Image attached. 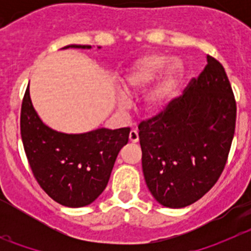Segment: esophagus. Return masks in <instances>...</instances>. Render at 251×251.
I'll use <instances>...</instances> for the list:
<instances>
[{"label": "esophagus", "instance_id": "34e87169", "mask_svg": "<svg viewBox=\"0 0 251 251\" xmlns=\"http://www.w3.org/2000/svg\"><path fill=\"white\" fill-rule=\"evenodd\" d=\"M129 141L132 142V143H137V142L139 141L138 132H137L136 129L130 130V133H129Z\"/></svg>", "mask_w": 251, "mask_h": 251}]
</instances>
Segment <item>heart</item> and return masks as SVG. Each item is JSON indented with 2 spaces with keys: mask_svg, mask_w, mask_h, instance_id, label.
Listing matches in <instances>:
<instances>
[{
  "mask_svg": "<svg viewBox=\"0 0 251 251\" xmlns=\"http://www.w3.org/2000/svg\"><path fill=\"white\" fill-rule=\"evenodd\" d=\"M165 75L158 85L148 95V105L152 109H162L174 97L183 75V64L165 55H148L137 60L124 79V88L128 92H137L156 80L165 69Z\"/></svg>",
  "mask_w": 251,
  "mask_h": 251,
  "instance_id": "1",
  "label": "heart"
}]
</instances>
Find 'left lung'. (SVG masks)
Wrapping results in <instances>:
<instances>
[{
    "instance_id": "1",
    "label": "left lung",
    "mask_w": 251,
    "mask_h": 251,
    "mask_svg": "<svg viewBox=\"0 0 251 251\" xmlns=\"http://www.w3.org/2000/svg\"><path fill=\"white\" fill-rule=\"evenodd\" d=\"M235 122L227 75L207 55V65L185 93L138 126L143 175L157 202L186 207L211 190L227 161Z\"/></svg>"
}]
</instances>
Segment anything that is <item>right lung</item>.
<instances>
[{
  "label": "right lung",
  "instance_id": "right-lung-1",
  "mask_svg": "<svg viewBox=\"0 0 251 251\" xmlns=\"http://www.w3.org/2000/svg\"><path fill=\"white\" fill-rule=\"evenodd\" d=\"M92 49L68 45L63 49ZM21 138L35 178L54 201L66 207L90 205L105 190L130 128H98L68 134L51 129L37 115L26 89L21 106Z\"/></svg>",
  "mask_w": 251,
  "mask_h": 251
}]
</instances>
